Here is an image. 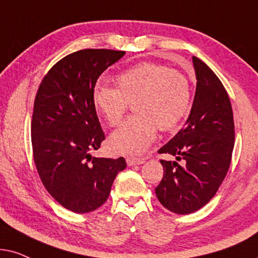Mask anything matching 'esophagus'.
Instances as JSON below:
<instances>
[{
	"label": "esophagus",
	"instance_id": "esophagus-1",
	"mask_svg": "<svg viewBox=\"0 0 258 258\" xmlns=\"http://www.w3.org/2000/svg\"><path fill=\"white\" fill-rule=\"evenodd\" d=\"M126 163L128 166H135V165H140L145 163V159H144V158H127Z\"/></svg>",
	"mask_w": 258,
	"mask_h": 258
}]
</instances>
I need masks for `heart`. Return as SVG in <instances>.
Segmentation results:
<instances>
[{"label": "heart", "instance_id": "b5f03b06", "mask_svg": "<svg viewBox=\"0 0 258 258\" xmlns=\"http://www.w3.org/2000/svg\"><path fill=\"white\" fill-rule=\"evenodd\" d=\"M115 87L98 86L93 92L95 111L109 126L121 122L133 102L136 115L127 119L109 138L116 153L138 156L149 149L160 131H173L190 108V84L179 71L154 62H142L123 71Z\"/></svg>", "mask_w": 258, "mask_h": 258}]
</instances>
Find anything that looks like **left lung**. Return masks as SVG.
Segmentation results:
<instances>
[{
	"mask_svg": "<svg viewBox=\"0 0 258 258\" xmlns=\"http://www.w3.org/2000/svg\"><path fill=\"white\" fill-rule=\"evenodd\" d=\"M197 87L186 125L158 151L176 157L160 160L164 176L156 187L157 198L174 214L199 210L216 195L228 173L235 125L231 102L214 72L192 56ZM183 160V164L177 161Z\"/></svg>",
	"mask_w": 258,
	"mask_h": 258,
	"instance_id": "left-lung-1",
	"label": "left lung"
}]
</instances>
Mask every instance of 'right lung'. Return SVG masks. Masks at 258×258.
<instances>
[{"mask_svg": "<svg viewBox=\"0 0 258 258\" xmlns=\"http://www.w3.org/2000/svg\"><path fill=\"white\" fill-rule=\"evenodd\" d=\"M125 55L122 50L82 49L50 68L34 101L32 145L41 181L63 208L86 214L107 201L118 159L92 157L105 140L93 106L98 78Z\"/></svg>", "mask_w": 258, "mask_h": 258, "instance_id": "right-lung-1", "label": "right lung"}]
</instances>
